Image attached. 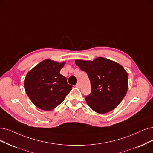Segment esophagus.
Listing matches in <instances>:
<instances>
[{
  "mask_svg": "<svg viewBox=\"0 0 153 153\" xmlns=\"http://www.w3.org/2000/svg\"><path fill=\"white\" fill-rule=\"evenodd\" d=\"M76 88H80V84L79 83V82H77V83L76 84Z\"/></svg>",
  "mask_w": 153,
  "mask_h": 153,
  "instance_id": "esophagus-1",
  "label": "esophagus"
}]
</instances>
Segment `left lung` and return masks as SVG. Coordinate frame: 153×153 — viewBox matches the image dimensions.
I'll return each mask as SVG.
<instances>
[{"label": "left lung", "instance_id": "8db88e82", "mask_svg": "<svg viewBox=\"0 0 153 153\" xmlns=\"http://www.w3.org/2000/svg\"><path fill=\"white\" fill-rule=\"evenodd\" d=\"M75 62L88 74L91 82V93L85 97L90 108L101 114L115 109L127 91L128 74L124 68L103 57L93 61L76 60Z\"/></svg>", "mask_w": 153, "mask_h": 153}]
</instances>
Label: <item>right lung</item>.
<instances>
[{"instance_id": "1", "label": "right lung", "mask_w": 153, "mask_h": 153, "mask_svg": "<svg viewBox=\"0 0 153 153\" xmlns=\"http://www.w3.org/2000/svg\"><path fill=\"white\" fill-rule=\"evenodd\" d=\"M65 62L49 59L38 64L27 74L25 89L33 104L43 110L54 109L64 100L72 86L60 71Z\"/></svg>"}]
</instances>
